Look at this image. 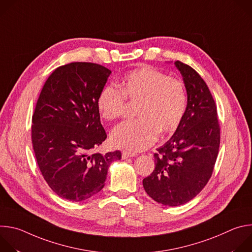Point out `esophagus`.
<instances>
[{
    "label": "esophagus",
    "instance_id": "esophagus-1",
    "mask_svg": "<svg viewBox=\"0 0 252 252\" xmlns=\"http://www.w3.org/2000/svg\"><path fill=\"white\" fill-rule=\"evenodd\" d=\"M137 155L134 154V153H130V152H123L122 154V157H123V159H126L128 158H132V157H136Z\"/></svg>",
    "mask_w": 252,
    "mask_h": 252
}]
</instances>
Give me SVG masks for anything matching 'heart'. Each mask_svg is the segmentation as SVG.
<instances>
[{
  "instance_id": "heart-1",
  "label": "heart",
  "mask_w": 252,
  "mask_h": 252,
  "mask_svg": "<svg viewBox=\"0 0 252 252\" xmlns=\"http://www.w3.org/2000/svg\"><path fill=\"white\" fill-rule=\"evenodd\" d=\"M126 99L137 102V119L116 126L111 139L116 148L133 153L152 146L158 132L168 134L176 130L188 106L184 82L150 65L130 70L122 79L120 89L102 88L96 100L97 110L104 120L114 121L123 115Z\"/></svg>"
}]
</instances>
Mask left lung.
<instances>
[{
  "label": "left lung",
  "instance_id": "8db88e82",
  "mask_svg": "<svg viewBox=\"0 0 252 252\" xmlns=\"http://www.w3.org/2000/svg\"><path fill=\"white\" fill-rule=\"evenodd\" d=\"M174 64L187 89V111L173 135L157 149L155 169L142 181L146 192L167 206L185 204L202 190L220 143L217 105L208 87L189 64L179 61Z\"/></svg>",
  "mask_w": 252,
  "mask_h": 252
}]
</instances>
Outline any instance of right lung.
Returning a JSON list of instances; mask_svg holds the SVG:
<instances>
[{"label":"right lung","instance_id":"1","mask_svg":"<svg viewBox=\"0 0 252 252\" xmlns=\"http://www.w3.org/2000/svg\"><path fill=\"white\" fill-rule=\"evenodd\" d=\"M112 71L94 63L57 67L46 81L32 119V143L45 181L60 197L83 201L104 187L116 151H93L106 138L96 100Z\"/></svg>","mask_w":252,"mask_h":252}]
</instances>
